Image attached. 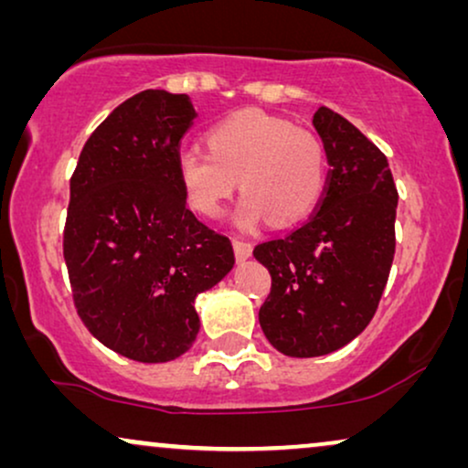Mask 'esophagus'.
<instances>
[{"instance_id":"obj_1","label":"esophagus","mask_w":468,"mask_h":468,"mask_svg":"<svg viewBox=\"0 0 468 468\" xmlns=\"http://www.w3.org/2000/svg\"><path fill=\"white\" fill-rule=\"evenodd\" d=\"M232 245H234L236 260H239V261H245V260L251 258V251H253L251 242H247V240H240V239H234V240H232Z\"/></svg>"}]
</instances>
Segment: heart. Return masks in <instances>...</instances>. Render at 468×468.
<instances>
[{"mask_svg": "<svg viewBox=\"0 0 468 468\" xmlns=\"http://www.w3.org/2000/svg\"><path fill=\"white\" fill-rule=\"evenodd\" d=\"M208 151L189 146L176 157V178L197 215H221L240 181L234 210L240 229L266 217L290 226L317 207L325 187V151L317 136L261 111H239L207 132Z\"/></svg>", "mask_w": 468, "mask_h": 468, "instance_id": "1", "label": "heart"}]
</instances>
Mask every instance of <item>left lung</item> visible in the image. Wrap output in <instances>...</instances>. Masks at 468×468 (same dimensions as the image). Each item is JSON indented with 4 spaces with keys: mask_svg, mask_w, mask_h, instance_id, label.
<instances>
[{
    "mask_svg": "<svg viewBox=\"0 0 468 468\" xmlns=\"http://www.w3.org/2000/svg\"><path fill=\"white\" fill-rule=\"evenodd\" d=\"M313 127L330 164L315 215L285 239L253 249L272 277L260 325L290 357L332 354L367 328L396 249L399 191L386 155L325 106Z\"/></svg>",
    "mask_w": 468,
    "mask_h": 468,
    "instance_id": "1",
    "label": "left lung"
}]
</instances>
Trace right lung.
<instances>
[{
  "instance_id": "obj_1",
  "label": "right lung",
  "mask_w": 468,
  "mask_h": 468,
  "mask_svg": "<svg viewBox=\"0 0 468 468\" xmlns=\"http://www.w3.org/2000/svg\"><path fill=\"white\" fill-rule=\"evenodd\" d=\"M194 119L185 93L140 91L89 136L69 181L63 258L76 311L101 345L144 364L189 351L197 293L234 268L232 242L196 219L176 178Z\"/></svg>"
}]
</instances>
